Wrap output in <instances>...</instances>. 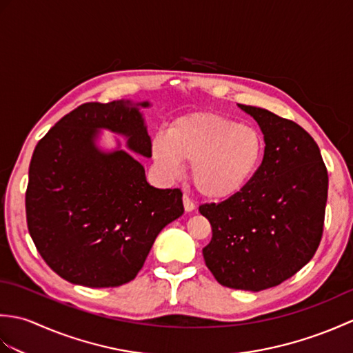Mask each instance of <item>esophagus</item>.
I'll list each match as a JSON object with an SVG mask.
<instances>
[{"label":"esophagus","instance_id":"1","mask_svg":"<svg viewBox=\"0 0 353 353\" xmlns=\"http://www.w3.org/2000/svg\"><path fill=\"white\" fill-rule=\"evenodd\" d=\"M182 199H183V206H185L186 212H191V211H194V209H196V205H194V201L191 200L188 194H183Z\"/></svg>","mask_w":353,"mask_h":353}]
</instances>
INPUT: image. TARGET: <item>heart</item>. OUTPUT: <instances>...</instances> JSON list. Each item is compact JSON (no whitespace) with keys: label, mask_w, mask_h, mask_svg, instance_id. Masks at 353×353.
<instances>
[{"label":"heart","mask_w":353,"mask_h":353,"mask_svg":"<svg viewBox=\"0 0 353 353\" xmlns=\"http://www.w3.org/2000/svg\"><path fill=\"white\" fill-rule=\"evenodd\" d=\"M153 159L165 176L177 177L191 163V181L208 199L224 200L241 192L258 171L264 139L249 124L211 112L176 119L168 134H156Z\"/></svg>","instance_id":"obj_1"}]
</instances>
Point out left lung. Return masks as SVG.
Listing matches in <instances>:
<instances>
[{
  "label": "left lung",
  "instance_id": "8db88e82",
  "mask_svg": "<svg viewBox=\"0 0 353 353\" xmlns=\"http://www.w3.org/2000/svg\"><path fill=\"white\" fill-rule=\"evenodd\" d=\"M264 133V159L245 188L200 214L211 223L206 267L224 287L261 291L294 276L323 235L327 170L311 134L273 112L239 104Z\"/></svg>",
  "mask_w": 353,
  "mask_h": 353
}]
</instances>
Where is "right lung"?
I'll use <instances>...</instances> for the list:
<instances>
[{
    "label": "right lung",
    "instance_id": "1",
    "mask_svg": "<svg viewBox=\"0 0 353 353\" xmlns=\"http://www.w3.org/2000/svg\"><path fill=\"white\" fill-rule=\"evenodd\" d=\"M117 100L85 103L37 142L28 170L26 214L30 236L52 272L91 288L119 287L137 277L156 236L183 214L182 191L150 185L142 165L95 145L99 129L127 137L152 156L138 108Z\"/></svg>",
    "mask_w": 353,
    "mask_h": 353
}]
</instances>
